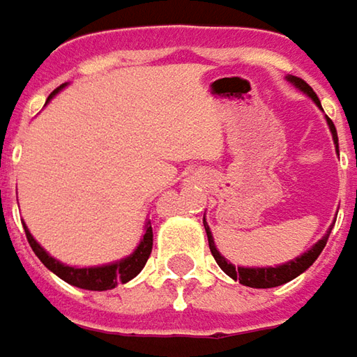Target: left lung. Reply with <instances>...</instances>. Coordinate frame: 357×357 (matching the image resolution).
<instances>
[{
  "mask_svg": "<svg viewBox=\"0 0 357 357\" xmlns=\"http://www.w3.org/2000/svg\"><path fill=\"white\" fill-rule=\"evenodd\" d=\"M286 81H288V83H292L296 89H300L304 95H308L310 99L316 103V107H320V109H322L318 95L314 93V89L310 87L306 81H302L300 77H294V75H288L286 77ZM326 121H328V127H330V132H332V139H334V144H336V153H337L336 127H334V123H332L328 117H326ZM202 222H204V230H206V236H208V246H211V252H213L216 264L222 268V272L228 274L232 280L240 282L242 286H250V288H274V286H282V284H286V282L294 280L296 276H300L302 272H306V270L316 262V258H318L320 252L324 250V246H326V242H328V236H330V232H332V227H330L328 228V232H326L322 238L318 240L310 250H306L304 254H300L298 258L290 260V262H284V264H280V266L244 268V266H234L232 262H228L227 258L218 252V248H216V244H214L213 232H211V228H208V225H206V218H204Z\"/></svg>",
  "mask_w": 357,
  "mask_h": 357,
  "instance_id": "8db88e82",
  "label": "left lung"
}]
</instances>
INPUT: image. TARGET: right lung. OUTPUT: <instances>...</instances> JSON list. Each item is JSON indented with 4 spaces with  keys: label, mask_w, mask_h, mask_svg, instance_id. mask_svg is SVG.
<instances>
[{
    "label": "right lung",
    "mask_w": 357,
    "mask_h": 357,
    "mask_svg": "<svg viewBox=\"0 0 357 357\" xmlns=\"http://www.w3.org/2000/svg\"><path fill=\"white\" fill-rule=\"evenodd\" d=\"M67 87V83H63L61 87L53 91L49 95L47 103L63 89ZM25 228V236H27V242L29 246L33 248L35 256L45 264V266L55 274L59 276L61 280H65L71 286H77V288H83V290H95V292H103V290H111L115 288L117 284H125V282L132 280L141 270L146 264L149 256H151V250H153V228H151V222L146 220L144 225V234L139 246L125 258H121L117 262H111V264H103V266H87V268H77V266H67L59 262L57 258H53L51 254L33 238V234L29 232V228L23 225Z\"/></svg>",
    "instance_id": "1"
}]
</instances>
